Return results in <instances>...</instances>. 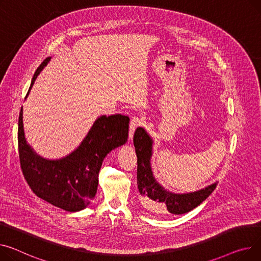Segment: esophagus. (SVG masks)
<instances>
[{"mask_svg":"<svg viewBox=\"0 0 261 261\" xmlns=\"http://www.w3.org/2000/svg\"><path fill=\"white\" fill-rule=\"evenodd\" d=\"M144 124V120L143 118L138 117V116H134L131 121H130V125H129V137L130 140H132L133 138V134H134V131L137 127H140Z\"/></svg>","mask_w":261,"mask_h":261,"instance_id":"34e87169","label":"esophagus"}]
</instances>
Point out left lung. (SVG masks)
<instances>
[{"instance_id":"obj_1","label":"left lung","mask_w":261,"mask_h":261,"mask_svg":"<svg viewBox=\"0 0 261 261\" xmlns=\"http://www.w3.org/2000/svg\"><path fill=\"white\" fill-rule=\"evenodd\" d=\"M133 144L137 156V187L142 196L141 202L147 210L156 214H184L199 205L215 190L217 182L192 193L169 192L153 176L150 164L153 141L144 128L135 130Z\"/></svg>"}]
</instances>
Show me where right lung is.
I'll use <instances>...</instances> for the list:
<instances>
[{
	"label": "right lung",
	"mask_w": 261,
	"mask_h": 261,
	"mask_svg": "<svg viewBox=\"0 0 261 261\" xmlns=\"http://www.w3.org/2000/svg\"><path fill=\"white\" fill-rule=\"evenodd\" d=\"M50 59L47 58L37 69L27 95ZM129 120V116L121 114L98 117L72 153L61 160L51 161L41 158L27 144L22 107L17 130L19 156L23 175L33 193L68 212L85 209L96 194L98 172L103 159L110 151L127 142Z\"/></svg>",
	"instance_id": "add662e5"
}]
</instances>
